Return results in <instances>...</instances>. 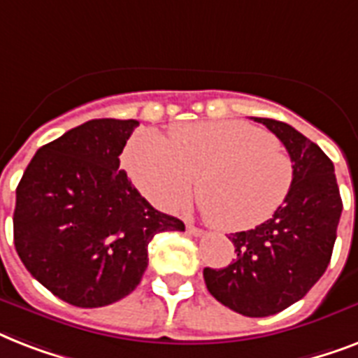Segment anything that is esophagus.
<instances>
[{"instance_id": "esophagus-1", "label": "esophagus", "mask_w": 358, "mask_h": 358, "mask_svg": "<svg viewBox=\"0 0 358 358\" xmlns=\"http://www.w3.org/2000/svg\"><path fill=\"white\" fill-rule=\"evenodd\" d=\"M185 229H187V234H191V236H202V229H199V227H195V224L187 223V224H185Z\"/></svg>"}]
</instances>
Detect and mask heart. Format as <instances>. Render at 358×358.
I'll use <instances>...</instances> for the list:
<instances>
[{
	"label": "heart",
	"mask_w": 358,
	"mask_h": 358,
	"mask_svg": "<svg viewBox=\"0 0 358 358\" xmlns=\"http://www.w3.org/2000/svg\"><path fill=\"white\" fill-rule=\"evenodd\" d=\"M126 169L163 212L184 206L199 180L202 212L224 232L266 223L294 182V163L282 145L241 120L176 124L169 141L143 129L129 141Z\"/></svg>",
	"instance_id": "obj_1"
}]
</instances>
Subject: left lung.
I'll return each mask as SVG.
<instances>
[{"label": "left lung", "mask_w": 358, "mask_h": 358, "mask_svg": "<svg viewBox=\"0 0 358 358\" xmlns=\"http://www.w3.org/2000/svg\"><path fill=\"white\" fill-rule=\"evenodd\" d=\"M286 146L294 182L286 201L256 229L230 234L236 260L204 269L208 292L230 310L273 316L303 299L322 278L333 255L342 199L327 154L289 124L258 119Z\"/></svg>", "instance_id": "1"}]
</instances>
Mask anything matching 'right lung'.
I'll return each mask as SVG.
<instances>
[{
  "instance_id": "1",
  "label": "right lung",
  "mask_w": 358,
  "mask_h": 358,
  "mask_svg": "<svg viewBox=\"0 0 358 358\" xmlns=\"http://www.w3.org/2000/svg\"><path fill=\"white\" fill-rule=\"evenodd\" d=\"M137 120L94 119L41 146L16 187L14 247L25 269L81 308L131 294L159 232L185 230L120 171Z\"/></svg>"
}]
</instances>
